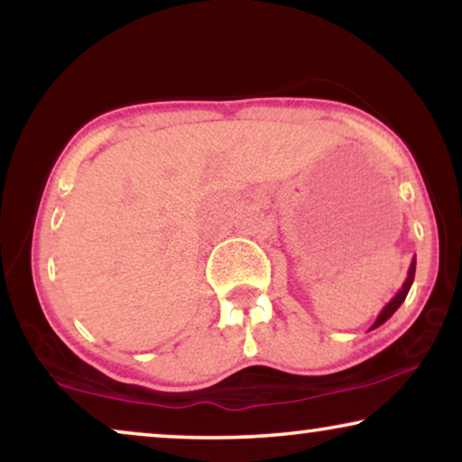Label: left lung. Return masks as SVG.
<instances>
[{
	"instance_id": "8db88e82",
	"label": "left lung",
	"mask_w": 462,
	"mask_h": 462,
	"mask_svg": "<svg viewBox=\"0 0 462 462\" xmlns=\"http://www.w3.org/2000/svg\"><path fill=\"white\" fill-rule=\"evenodd\" d=\"M414 271H416V258H412V264H410V269H408V277H406V282H403L402 290L393 296V299H391V300L387 302V307L383 309L381 315H378L376 321H374V326H372V328L383 326L384 321H387V319L391 318V315H393V313L397 311V309H400L402 302L406 300V296H408V292H410V286H412V282H414Z\"/></svg>"
}]
</instances>
